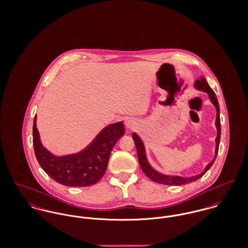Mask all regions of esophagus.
Returning <instances> with one entry per match:
<instances>
[{
    "label": "esophagus",
    "mask_w": 248,
    "mask_h": 248,
    "mask_svg": "<svg viewBox=\"0 0 248 248\" xmlns=\"http://www.w3.org/2000/svg\"><path fill=\"white\" fill-rule=\"evenodd\" d=\"M124 124L126 126V128L128 129H133L137 125H138V122L136 119L134 118H127L124 122Z\"/></svg>",
    "instance_id": "obj_1"
}]
</instances>
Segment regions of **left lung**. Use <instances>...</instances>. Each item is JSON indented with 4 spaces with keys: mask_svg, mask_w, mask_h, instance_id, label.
<instances>
[{
    "mask_svg": "<svg viewBox=\"0 0 248 248\" xmlns=\"http://www.w3.org/2000/svg\"><path fill=\"white\" fill-rule=\"evenodd\" d=\"M194 88L198 91L204 92L206 93H208L209 98H210V102L212 103V105L215 107L216 108V121H215V126L217 128V137L215 139V142H216V146H215V155H214V158L210 161V163L206 166L205 170L200 172L199 174L196 175H192L189 177H184V176H180V175H171V174H164L162 172L155 170L152 166L150 165L147 156H146V152H145V147L144 144L141 140V139L138 136V134L134 132L132 134V138H133L134 142L137 148V153H138V159H139V163L140 166L141 168V170L143 172L151 179L154 182L159 183V184H164V185H171V186H180V185H184V184H188L191 183L192 181H195L197 179H199L200 177H202L207 171L210 169L212 166L213 162L215 161V158L217 156V153L219 149V143H220V138H221V123H220V108H219V103L218 100L215 96L214 92L211 90L207 80L205 79V77H201L200 79L196 80L194 82Z\"/></svg>",
    "mask_w": 248,
    "mask_h": 248,
    "instance_id": "obj_1",
    "label": "left lung"
}]
</instances>
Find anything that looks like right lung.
<instances>
[{
	"instance_id": "obj_1",
	"label": "right lung",
	"mask_w": 248,
	"mask_h": 248,
	"mask_svg": "<svg viewBox=\"0 0 248 248\" xmlns=\"http://www.w3.org/2000/svg\"><path fill=\"white\" fill-rule=\"evenodd\" d=\"M124 135L123 122L107 125L80 152L56 155L41 143L37 128V115L33 124V145L40 167L59 184L87 187L97 183L107 171L109 155L116 142Z\"/></svg>"
}]
</instances>
